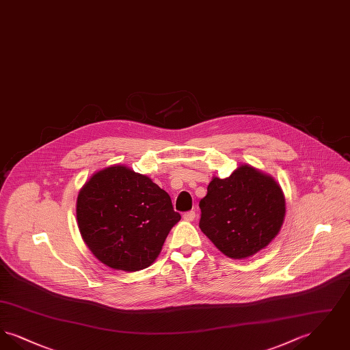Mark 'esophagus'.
Returning <instances> with one entry per match:
<instances>
[{"instance_id":"34e87169","label":"esophagus","mask_w":350,"mask_h":350,"mask_svg":"<svg viewBox=\"0 0 350 350\" xmlns=\"http://www.w3.org/2000/svg\"><path fill=\"white\" fill-rule=\"evenodd\" d=\"M183 217L185 220H189V221H191V220H194V217H196V213L191 210V211H187V213H185Z\"/></svg>"}]
</instances>
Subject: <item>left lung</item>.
<instances>
[{
  "label": "left lung",
  "instance_id": "1",
  "mask_svg": "<svg viewBox=\"0 0 350 350\" xmlns=\"http://www.w3.org/2000/svg\"><path fill=\"white\" fill-rule=\"evenodd\" d=\"M200 228L226 256H253L280 232L284 217L282 189L250 165L227 178L214 177L200 202Z\"/></svg>",
  "mask_w": 350,
  "mask_h": 350
}]
</instances>
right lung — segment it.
I'll return each instance as SVG.
<instances>
[{"label": "right lung", "mask_w": 350, "mask_h": 350, "mask_svg": "<svg viewBox=\"0 0 350 350\" xmlns=\"http://www.w3.org/2000/svg\"><path fill=\"white\" fill-rule=\"evenodd\" d=\"M83 241L105 265L124 271L150 267L181 219L165 190L122 165L92 176L77 198Z\"/></svg>", "instance_id": "add662e5"}]
</instances>
